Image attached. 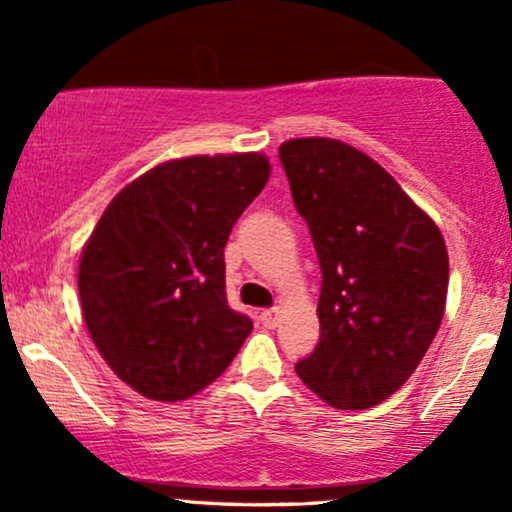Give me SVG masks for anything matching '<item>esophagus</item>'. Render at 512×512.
Masks as SVG:
<instances>
[{
    "label": "esophagus",
    "mask_w": 512,
    "mask_h": 512,
    "mask_svg": "<svg viewBox=\"0 0 512 512\" xmlns=\"http://www.w3.org/2000/svg\"><path fill=\"white\" fill-rule=\"evenodd\" d=\"M260 320H262V325H264V327H269V330H272V327L279 325V320H281V310H279V308H267V310H262V313H260Z\"/></svg>",
    "instance_id": "esophagus-1"
}]
</instances>
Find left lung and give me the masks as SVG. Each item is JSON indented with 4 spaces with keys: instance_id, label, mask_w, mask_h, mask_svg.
Returning <instances> with one entry per match:
<instances>
[{
    "instance_id": "1",
    "label": "left lung",
    "mask_w": 512,
    "mask_h": 512,
    "mask_svg": "<svg viewBox=\"0 0 512 512\" xmlns=\"http://www.w3.org/2000/svg\"><path fill=\"white\" fill-rule=\"evenodd\" d=\"M279 158L322 269L320 342L296 373L334 409L375 407L407 383L436 337L448 296L445 240L351 144L289 139Z\"/></svg>"
}]
</instances>
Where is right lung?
I'll list each match as a JSON object with an SVG mask.
<instances>
[{
	"label": "right lung",
	"mask_w": 512,
	"mask_h": 512,
	"mask_svg": "<svg viewBox=\"0 0 512 512\" xmlns=\"http://www.w3.org/2000/svg\"><path fill=\"white\" fill-rule=\"evenodd\" d=\"M264 154L158 163L117 192L81 250L86 330L117 378L156 402L214 383L252 320L228 308L223 248L267 185Z\"/></svg>",
	"instance_id": "1"
}]
</instances>
